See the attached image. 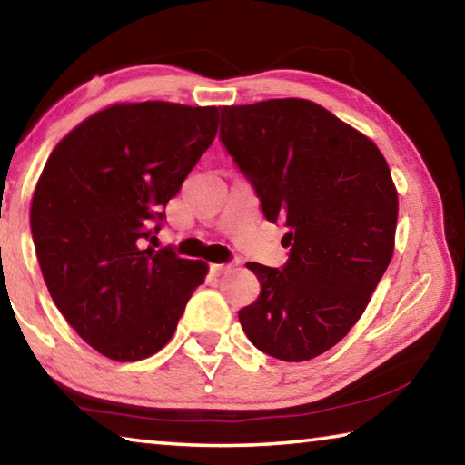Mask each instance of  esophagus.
I'll use <instances>...</instances> for the list:
<instances>
[{
  "instance_id": "1",
  "label": "esophagus",
  "mask_w": 465,
  "mask_h": 465,
  "mask_svg": "<svg viewBox=\"0 0 465 465\" xmlns=\"http://www.w3.org/2000/svg\"><path fill=\"white\" fill-rule=\"evenodd\" d=\"M233 269V264L232 262H223V264H211V272L213 274H223V272H227V271H232Z\"/></svg>"
}]
</instances>
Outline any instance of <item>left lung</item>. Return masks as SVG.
I'll use <instances>...</instances> for the list:
<instances>
[{
	"instance_id": "left-lung-1",
	"label": "left lung",
	"mask_w": 465,
	"mask_h": 465,
	"mask_svg": "<svg viewBox=\"0 0 465 465\" xmlns=\"http://www.w3.org/2000/svg\"><path fill=\"white\" fill-rule=\"evenodd\" d=\"M219 141L264 217L287 227L282 269L248 262L261 295L238 312L258 351L310 361L342 341L393 254L398 194L371 139L310 100L223 106Z\"/></svg>"
}]
</instances>
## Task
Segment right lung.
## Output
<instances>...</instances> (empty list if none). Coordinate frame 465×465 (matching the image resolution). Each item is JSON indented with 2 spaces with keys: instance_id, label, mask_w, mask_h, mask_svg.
<instances>
[{
  "instance_id": "add662e5",
  "label": "right lung",
  "mask_w": 465,
  "mask_h": 465,
  "mask_svg": "<svg viewBox=\"0 0 465 465\" xmlns=\"http://www.w3.org/2000/svg\"><path fill=\"white\" fill-rule=\"evenodd\" d=\"M215 106L139 102L100 110L45 163L30 227L54 305L92 349L121 363L174 334L207 264L152 243L201 155Z\"/></svg>"
}]
</instances>
